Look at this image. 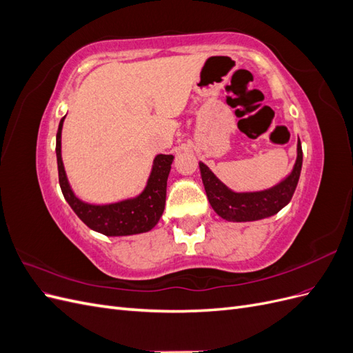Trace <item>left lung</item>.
Masks as SVG:
<instances>
[{
    "instance_id": "8db88e82",
    "label": "left lung",
    "mask_w": 353,
    "mask_h": 353,
    "mask_svg": "<svg viewBox=\"0 0 353 353\" xmlns=\"http://www.w3.org/2000/svg\"><path fill=\"white\" fill-rule=\"evenodd\" d=\"M302 144L297 141L296 163L281 183L262 191H234L228 188L212 170L199 162L203 185L210 206L218 215L230 222H249L270 218L279 213L292 200L302 170Z\"/></svg>"
}]
</instances>
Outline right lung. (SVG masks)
Listing matches in <instances>:
<instances>
[{
    "mask_svg": "<svg viewBox=\"0 0 353 353\" xmlns=\"http://www.w3.org/2000/svg\"><path fill=\"white\" fill-rule=\"evenodd\" d=\"M65 117L59 123L56 137L59 183L63 196L78 218L91 230L109 237L134 236V234L147 232L154 228L165 210L166 184L174 156L157 154L154 157L147 184L140 194L114 203H105V205L83 201L72 190L61 159V130Z\"/></svg>",
    "mask_w": 353,
    "mask_h": 353,
    "instance_id": "1",
    "label": "right lung"
}]
</instances>
